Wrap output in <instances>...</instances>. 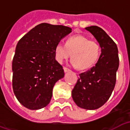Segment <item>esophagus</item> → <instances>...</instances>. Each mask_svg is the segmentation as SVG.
Segmentation results:
<instances>
[{"label":"esophagus","instance_id":"obj_1","mask_svg":"<svg viewBox=\"0 0 130 130\" xmlns=\"http://www.w3.org/2000/svg\"><path fill=\"white\" fill-rule=\"evenodd\" d=\"M63 70H64V72H70V69H68V68H63Z\"/></svg>","mask_w":130,"mask_h":130}]
</instances>
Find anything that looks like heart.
Segmentation results:
<instances>
[{
	"instance_id": "b5f03b06",
	"label": "heart",
	"mask_w": 130,
	"mask_h": 130,
	"mask_svg": "<svg viewBox=\"0 0 130 130\" xmlns=\"http://www.w3.org/2000/svg\"><path fill=\"white\" fill-rule=\"evenodd\" d=\"M100 51V46L97 42L78 35L69 37L65 44L58 43L54 48V56L57 62L62 63L72 54L71 65L79 67L80 70H86L98 61Z\"/></svg>"
}]
</instances>
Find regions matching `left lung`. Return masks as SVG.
Segmentation results:
<instances>
[{
    "label": "left lung",
    "instance_id": "left-lung-1",
    "mask_svg": "<svg viewBox=\"0 0 130 130\" xmlns=\"http://www.w3.org/2000/svg\"><path fill=\"white\" fill-rule=\"evenodd\" d=\"M85 29L98 41L101 54L94 67L79 74L72 97L79 107L95 110L106 103L114 89L119 66L118 51L116 43L101 28L92 26Z\"/></svg>",
    "mask_w": 130,
    "mask_h": 130
}]
</instances>
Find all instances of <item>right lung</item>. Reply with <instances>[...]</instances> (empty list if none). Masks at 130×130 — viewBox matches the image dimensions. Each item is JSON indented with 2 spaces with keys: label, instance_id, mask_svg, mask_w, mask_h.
Instances as JSON below:
<instances>
[{
  "label": "right lung",
  "instance_id": "right-lung-1",
  "mask_svg": "<svg viewBox=\"0 0 130 130\" xmlns=\"http://www.w3.org/2000/svg\"><path fill=\"white\" fill-rule=\"evenodd\" d=\"M72 32L70 27L42 23L18 42L12 60V88L26 108L37 110L48 105L54 85L65 73L55 59L54 48Z\"/></svg>",
  "mask_w": 130,
  "mask_h": 130
}]
</instances>
